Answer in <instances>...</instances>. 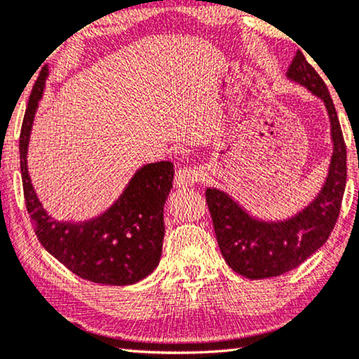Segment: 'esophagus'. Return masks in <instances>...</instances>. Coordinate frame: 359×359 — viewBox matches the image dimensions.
Masks as SVG:
<instances>
[{
  "label": "esophagus",
  "instance_id": "esophagus-1",
  "mask_svg": "<svg viewBox=\"0 0 359 359\" xmlns=\"http://www.w3.org/2000/svg\"><path fill=\"white\" fill-rule=\"evenodd\" d=\"M203 179H205V170L200 165L182 167V169L177 170L175 185L180 189H187L190 185L202 182Z\"/></svg>",
  "mask_w": 359,
  "mask_h": 359
}]
</instances>
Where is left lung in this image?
<instances>
[{
    "instance_id": "8db88e82",
    "label": "left lung",
    "mask_w": 359,
    "mask_h": 359,
    "mask_svg": "<svg viewBox=\"0 0 359 359\" xmlns=\"http://www.w3.org/2000/svg\"><path fill=\"white\" fill-rule=\"evenodd\" d=\"M287 76L309 88L327 107L333 156L322 192L307 208L284 222H259L222 190L207 189L205 197L219 251L228 266L248 279H267L292 271L322 248L333 231L345 194L346 144L327 85L300 50Z\"/></svg>"
}]
</instances>
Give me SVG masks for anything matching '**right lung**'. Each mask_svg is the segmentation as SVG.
Segmentation results:
<instances>
[{
    "instance_id": "add662e5",
    "label": "right lung",
    "mask_w": 359,
    "mask_h": 359,
    "mask_svg": "<svg viewBox=\"0 0 359 359\" xmlns=\"http://www.w3.org/2000/svg\"><path fill=\"white\" fill-rule=\"evenodd\" d=\"M44 69L32 87L21 136L19 159L26 208L36 236L67 269L90 283L130 285L159 264L164 240V203L174 180L169 161L141 167L111 208L85 223H60L44 212L27 174V144L37 103L44 92Z\"/></svg>"
}]
</instances>
